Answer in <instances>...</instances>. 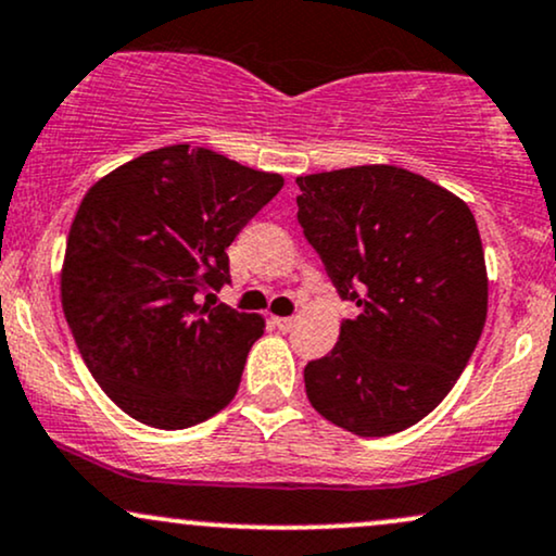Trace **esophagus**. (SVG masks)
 I'll use <instances>...</instances> for the list:
<instances>
[{
    "label": "esophagus",
    "instance_id": "1",
    "mask_svg": "<svg viewBox=\"0 0 556 556\" xmlns=\"http://www.w3.org/2000/svg\"><path fill=\"white\" fill-rule=\"evenodd\" d=\"M274 326H277L279 331H290L292 326H295V318H274Z\"/></svg>",
    "mask_w": 556,
    "mask_h": 556
}]
</instances>
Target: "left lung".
Returning a JSON list of instances; mask_svg holds the SVG:
<instances>
[{"label":"left lung","instance_id":"1","mask_svg":"<svg viewBox=\"0 0 556 556\" xmlns=\"http://www.w3.org/2000/svg\"><path fill=\"white\" fill-rule=\"evenodd\" d=\"M298 223L357 316L305 365L320 417L359 438L417 425L447 396L486 320V266L464 199L396 165L300 176Z\"/></svg>","mask_w":556,"mask_h":556}]
</instances>
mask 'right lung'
<instances>
[{"label": "right lung", "mask_w": 556, "mask_h": 556, "mask_svg": "<svg viewBox=\"0 0 556 556\" xmlns=\"http://www.w3.org/2000/svg\"><path fill=\"white\" fill-rule=\"evenodd\" d=\"M282 186L279 173L170 144L85 193L66 238L62 307L87 370L137 422L184 430L238 393L264 318L202 303V292L230 282L227 245Z\"/></svg>", "instance_id": "right-lung-1"}]
</instances>
